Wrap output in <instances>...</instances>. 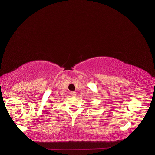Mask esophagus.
<instances>
[{
  "instance_id": "34e87169",
  "label": "esophagus",
  "mask_w": 155,
  "mask_h": 155,
  "mask_svg": "<svg viewBox=\"0 0 155 155\" xmlns=\"http://www.w3.org/2000/svg\"><path fill=\"white\" fill-rule=\"evenodd\" d=\"M71 95L72 96V97H74V96H76V93L75 92H71Z\"/></svg>"
}]
</instances>
